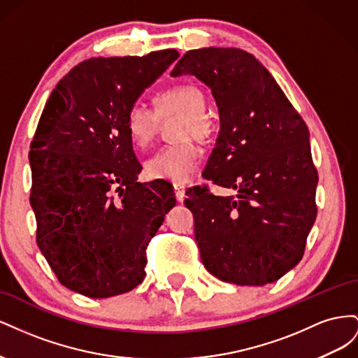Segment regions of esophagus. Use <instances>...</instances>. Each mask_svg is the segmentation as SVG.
Listing matches in <instances>:
<instances>
[{
    "instance_id": "34e87169",
    "label": "esophagus",
    "mask_w": 358,
    "mask_h": 358,
    "mask_svg": "<svg viewBox=\"0 0 358 358\" xmlns=\"http://www.w3.org/2000/svg\"><path fill=\"white\" fill-rule=\"evenodd\" d=\"M173 189H175V196L178 201H183V197H185V187H183L182 183H175V185H173Z\"/></svg>"
}]
</instances>
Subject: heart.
<instances>
[{
  "label": "heart",
  "instance_id": "1",
  "mask_svg": "<svg viewBox=\"0 0 358 358\" xmlns=\"http://www.w3.org/2000/svg\"><path fill=\"white\" fill-rule=\"evenodd\" d=\"M155 107V113L142 104L129 107L125 116V131L134 146L146 148L155 137L158 117L179 115L180 119L173 133L179 142L158 149L146 161L145 169L150 179L188 182L200 166V149L189 138L203 142L213 131L212 119L206 115V96L196 86H175L157 95Z\"/></svg>",
  "mask_w": 358,
  "mask_h": 358
}]
</instances>
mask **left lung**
<instances>
[{
	"label": "left lung",
	"instance_id": "left-lung-1",
	"mask_svg": "<svg viewBox=\"0 0 358 358\" xmlns=\"http://www.w3.org/2000/svg\"><path fill=\"white\" fill-rule=\"evenodd\" d=\"M209 86L220 133L203 178L236 196L188 191L201 262L215 278L263 287L296 267L317 218L318 173L309 129L273 76L254 55L203 48L183 55L171 78Z\"/></svg>",
	"mask_w": 358,
	"mask_h": 358
}]
</instances>
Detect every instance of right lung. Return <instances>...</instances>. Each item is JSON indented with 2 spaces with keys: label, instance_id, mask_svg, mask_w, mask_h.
<instances>
[{
  "label": "right lung",
  "instance_id": "add662e5",
  "mask_svg": "<svg viewBox=\"0 0 358 358\" xmlns=\"http://www.w3.org/2000/svg\"><path fill=\"white\" fill-rule=\"evenodd\" d=\"M179 58H91L58 82L29 150L37 245L59 282L107 299L145 279V249L175 208L167 182H137L142 166L125 131L138 96Z\"/></svg>",
  "mask_w": 358,
  "mask_h": 358
}]
</instances>
